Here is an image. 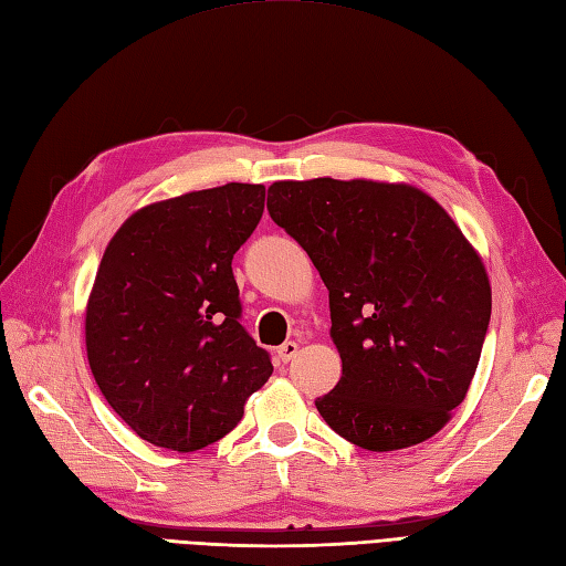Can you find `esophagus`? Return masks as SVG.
Returning <instances> with one entry per match:
<instances>
[{"instance_id": "obj_1", "label": "esophagus", "mask_w": 566, "mask_h": 566, "mask_svg": "<svg viewBox=\"0 0 566 566\" xmlns=\"http://www.w3.org/2000/svg\"><path fill=\"white\" fill-rule=\"evenodd\" d=\"M297 350H300V346H297L295 340H285L283 346L279 348V360H281V363H291L293 357L297 355Z\"/></svg>"}]
</instances>
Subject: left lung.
Here are the masks:
<instances>
[{"instance_id":"8db88e82","label":"left lung","mask_w":566,"mask_h":566,"mask_svg":"<svg viewBox=\"0 0 566 566\" xmlns=\"http://www.w3.org/2000/svg\"><path fill=\"white\" fill-rule=\"evenodd\" d=\"M269 213L328 291L340 379L316 410L348 442L396 451L463 403L492 312L485 264L442 206L406 182L281 179Z\"/></svg>"}]
</instances>
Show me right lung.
<instances>
[{
	"label": "right lung",
	"mask_w": 566,
	"mask_h": 566,
	"mask_svg": "<svg viewBox=\"0 0 566 566\" xmlns=\"http://www.w3.org/2000/svg\"><path fill=\"white\" fill-rule=\"evenodd\" d=\"M264 185L228 182L134 211L107 242L86 302V355L117 416L189 453L223 439L269 381L240 324L232 254L264 213Z\"/></svg>",
	"instance_id": "right-lung-1"
}]
</instances>
